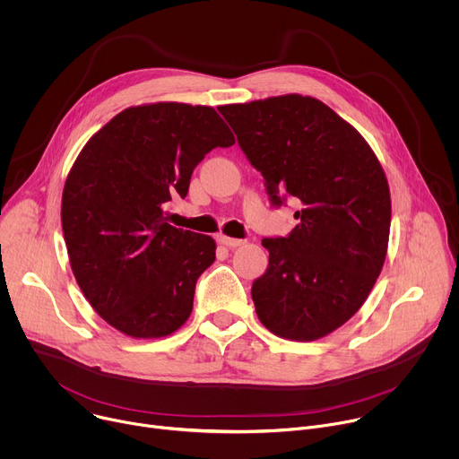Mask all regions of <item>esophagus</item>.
<instances>
[{
	"mask_svg": "<svg viewBox=\"0 0 459 459\" xmlns=\"http://www.w3.org/2000/svg\"><path fill=\"white\" fill-rule=\"evenodd\" d=\"M220 243L229 247V248H236V247H241L245 241L243 239H238V238H229V236H221L220 238Z\"/></svg>",
	"mask_w": 459,
	"mask_h": 459,
	"instance_id": "obj_1",
	"label": "esophagus"
}]
</instances>
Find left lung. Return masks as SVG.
<instances>
[{
  "instance_id": "8db88e82",
  "label": "left lung",
  "mask_w": 459,
  "mask_h": 459,
  "mask_svg": "<svg viewBox=\"0 0 459 459\" xmlns=\"http://www.w3.org/2000/svg\"><path fill=\"white\" fill-rule=\"evenodd\" d=\"M274 209L294 200L296 227L265 238L269 267L252 283L259 321L280 338L312 342L349 321L386 254L390 192L358 130L308 96L220 107Z\"/></svg>"
}]
</instances>
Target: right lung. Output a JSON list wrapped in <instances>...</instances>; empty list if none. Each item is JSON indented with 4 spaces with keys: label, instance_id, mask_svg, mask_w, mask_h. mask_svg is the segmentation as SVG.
Segmentation results:
<instances>
[{
    "label": "right lung",
    "instance_id": "obj_1",
    "mask_svg": "<svg viewBox=\"0 0 459 459\" xmlns=\"http://www.w3.org/2000/svg\"><path fill=\"white\" fill-rule=\"evenodd\" d=\"M230 145L212 107L154 103L119 112L80 152L63 188V236L80 289L119 333L161 338L190 316L216 243L169 225L163 205L185 198L212 149Z\"/></svg>",
    "mask_w": 459,
    "mask_h": 459
}]
</instances>
